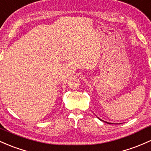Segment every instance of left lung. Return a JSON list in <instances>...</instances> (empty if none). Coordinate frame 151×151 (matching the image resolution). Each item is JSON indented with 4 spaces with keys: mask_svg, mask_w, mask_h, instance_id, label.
Here are the masks:
<instances>
[{
    "mask_svg": "<svg viewBox=\"0 0 151 151\" xmlns=\"http://www.w3.org/2000/svg\"><path fill=\"white\" fill-rule=\"evenodd\" d=\"M98 119H99V118H98ZM100 119V120H101V121H103V120H102V119ZM103 122H104V121H103ZM106 123H108V124H111V123H109V122H106Z\"/></svg>",
    "mask_w": 151,
    "mask_h": 151,
    "instance_id": "left-lung-1",
    "label": "left lung"
}]
</instances>
